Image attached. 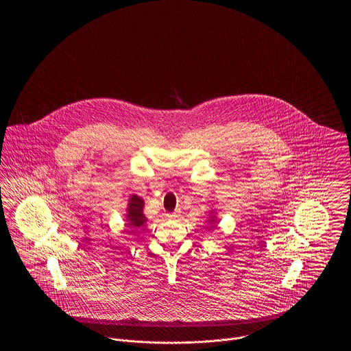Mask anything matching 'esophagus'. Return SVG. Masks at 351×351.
<instances>
[{"instance_id": "obj_1", "label": "esophagus", "mask_w": 351, "mask_h": 351, "mask_svg": "<svg viewBox=\"0 0 351 351\" xmlns=\"http://www.w3.org/2000/svg\"><path fill=\"white\" fill-rule=\"evenodd\" d=\"M167 217L169 219H176V218L179 217V215L178 213H168Z\"/></svg>"}]
</instances>
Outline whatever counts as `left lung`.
Returning <instances> with one entry per match:
<instances>
[{"label": "left lung", "instance_id": "obj_1", "mask_svg": "<svg viewBox=\"0 0 351 351\" xmlns=\"http://www.w3.org/2000/svg\"><path fill=\"white\" fill-rule=\"evenodd\" d=\"M208 222H209V228H213L216 223H217V217H216V215H215V212H212V216L209 217L208 219Z\"/></svg>", "mask_w": 351, "mask_h": 351}]
</instances>
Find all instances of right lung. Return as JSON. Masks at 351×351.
Segmentation results:
<instances>
[{
	"label": "right lung",
	"instance_id": "obj_1",
	"mask_svg": "<svg viewBox=\"0 0 351 351\" xmlns=\"http://www.w3.org/2000/svg\"><path fill=\"white\" fill-rule=\"evenodd\" d=\"M143 208H145V201L138 195H132L128 201V208L125 213V219H126V226L129 229H136L145 225L147 222V218L143 215Z\"/></svg>",
	"mask_w": 351,
	"mask_h": 351
}]
</instances>
